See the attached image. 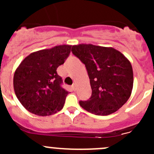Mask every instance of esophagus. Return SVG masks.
<instances>
[{"label":"esophagus","instance_id":"esophagus-1","mask_svg":"<svg viewBox=\"0 0 154 154\" xmlns=\"http://www.w3.org/2000/svg\"><path fill=\"white\" fill-rule=\"evenodd\" d=\"M71 87H72L73 90H75L76 89V84H75V83H74V84H73L72 86H71Z\"/></svg>","mask_w":154,"mask_h":154}]
</instances>
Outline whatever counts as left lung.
Instances as JSON below:
<instances>
[{
  "label": "left lung",
  "mask_w": 154,
  "mask_h": 154,
  "mask_svg": "<svg viewBox=\"0 0 154 154\" xmlns=\"http://www.w3.org/2000/svg\"><path fill=\"white\" fill-rule=\"evenodd\" d=\"M71 51L86 66L91 88V97L80 100V106L97 116L119 109L133 90V68L128 59L115 48L91 44L73 45Z\"/></svg>",
  "instance_id": "8db88e82"
}]
</instances>
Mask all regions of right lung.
I'll use <instances>...</instances> for the list:
<instances>
[{
    "label": "right lung",
    "mask_w": 154,
    "mask_h": 154,
    "mask_svg": "<svg viewBox=\"0 0 154 154\" xmlns=\"http://www.w3.org/2000/svg\"><path fill=\"white\" fill-rule=\"evenodd\" d=\"M71 45H62L31 53L16 68L13 87L17 98L32 114L51 116L64 106L68 91L62 88L57 69L64 63Z\"/></svg>",
    "instance_id": "add662e5"
}]
</instances>
